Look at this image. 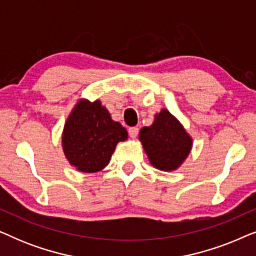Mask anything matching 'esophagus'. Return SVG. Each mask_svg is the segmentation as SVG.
Returning a JSON list of instances; mask_svg holds the SVG:
<instances>
[{
    "instance_id": "obj_1",
    "label": "esophagus",
    "mask_w": 256,
    "mask_h": 256,
    "mask_svg": "<svg viewBox=\"0 0 256 256\" xmlns=\"http://www.w3.org/2000/svg\"><path fill=\"white\" fill-rule=\"evenodd\" d=\"M128 132H129V136H130V138H135L138 134V127H130L128 129Z\"/></svg>"
}]
</instances>
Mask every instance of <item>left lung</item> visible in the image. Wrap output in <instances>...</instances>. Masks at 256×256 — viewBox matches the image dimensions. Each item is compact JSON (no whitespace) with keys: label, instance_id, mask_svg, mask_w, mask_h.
Masks as SVG:
<instances>
[{"label":"left lung","instance_id":"obj_1","mask_svg":"<svg viewBox=\"0 0 256 256\" xmlns=\"http://www.w3.org/2000/svg\"><path fill=\"white\" fill-rule=\"evenodd\" d=\"M140 140L150 163L157 169L166 171L177 169L186 158L192 146L190 136L166 110L156 114L150 127L141 129Z\"/></svg>","mask_w":256,"mask_h":256}]
</instances>
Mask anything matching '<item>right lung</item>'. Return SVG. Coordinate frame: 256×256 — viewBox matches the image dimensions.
I'll list each match as a JSON object with an SVG mask.
<instances>
[{"mask_svg": "<svg viewBox=\"0 0 256 256\" xmlns=\"http://www.w3.org/2000/svg\"><path fill=\"white\" fill-rule=\"evenodd\" d=\"M127 138V130L112 120L100 101L82 100L65 124L62 149L68 162L76 169L96 172L110 163L118 142Z\"/></svg>", "mask_w": 256, "mask_h": 256, "instance_id": "add662e5", "label": "right lung"}]
</instances>
